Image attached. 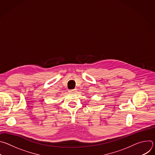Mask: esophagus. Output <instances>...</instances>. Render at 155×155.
<instances>
[{
  "label": "esophagus",
  "instance_id": "1",
  "mask_svg": "<svg viewBox=\"0 0 155 155\" xmlns=\"http://www.w3.org/2000/svg\"><path fill=\"white\" fill-rule=\"evenodd\" d=\"M69 93H74L77 92V90H76V89L71 90H69Z\"/></svg>",
  "mask_w": 155,
  "mask_h": 155
}]
</instances>
